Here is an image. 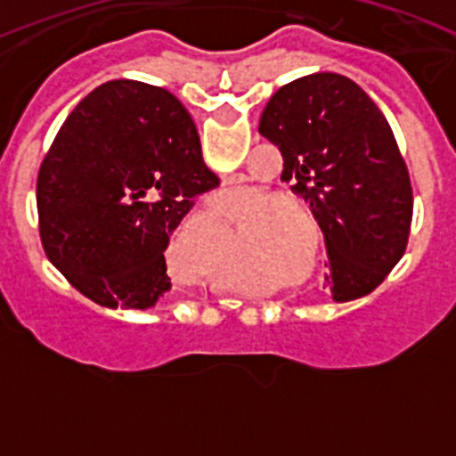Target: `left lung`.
Masks as SVG:
<instances>
[{
    "label": "left lung",
    "instance_id": "8db88e82",
    "mask_svg": "<svg viewBox=\"0 0 456 456\" xmlns=\"http://www.w3.org/2000/svg\"><path fill=\"white\" fill-rule=\"evenodd\" d=\"M257 130L283 155L281 180L320 221L333 299L372 292L404 256L413 216L409 171L386 116L349 77L315 72L278 88Z\"/></svg>",
    "mask_w": 456,
    "mask_h": 456
}]
</instances>
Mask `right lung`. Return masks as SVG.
<instances>
[{"instance_id": "right-lung-1", "label": "right lung", "mask_w": 456, "mask_h": 456, "mask_svg": "<svg viewBox=\"0 0 456 456\" xmlns=\"http://www.w3.org/2000/svg\"><path fill=\"white\" fill-rule=\"evenodd\" d=\"M215 187L183 102L114 79L75 107L40 164L43 248L95 304L146 310L171 289L168 237Z\"/></svg>"}]
</instances>
